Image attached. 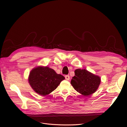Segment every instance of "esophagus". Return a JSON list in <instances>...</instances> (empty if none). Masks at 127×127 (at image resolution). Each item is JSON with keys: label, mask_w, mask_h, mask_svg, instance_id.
<instances>
[{"label": "esophagus", "mask_w": 127, "mask_h": 127, "mask_svg": "<svg viewBox=\"0 0 127 127\" xmlns=\"http://www.w3.org/2000/svg\"><path fill=\"white\" fill-rule=\"evenodd\" d=\"M65 79L66 80H69V79H70V77L68 75H66L65 76Z\"/></svg>", "instance_id": "esophagus-1"}]
</instances>
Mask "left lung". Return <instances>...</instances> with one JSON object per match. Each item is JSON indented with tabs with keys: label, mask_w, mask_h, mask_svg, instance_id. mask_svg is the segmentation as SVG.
<instances>
[{
	"label": "left lung",
	"mask_w": 127,
	"mask_h": 127,
	"mask_svg": "<svg viewBox=\"0 0 127 127\" xmlns=\"http://www.w3.org/2000/svg\"><path fill=\"white\" fill-rule=\"evenodd\" d=\"M101 82L100 77L85 69H77L75 71L70 83L74 89L84 96L94 93Z\"/></svg>",
	"instance_id": "8db88e82"
}]
</instances>
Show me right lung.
Masks as SVG:
<instances>
[{"instance_id": "1", "label": "right lung", "mask_w": 127, "mask_h": 127, "mask_svg": "<svg viewBox=\"0 0 127 127\" xmlns=\"http://www.w3.org/2000/svg\"><path fill=\"white\" fill-rule=\"evenodd\" d=\"M65 77L47 66H38L30 72L28 82L32 89L45 96L55 90Z\"/></svg>"}]
</instances>
